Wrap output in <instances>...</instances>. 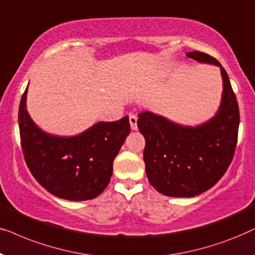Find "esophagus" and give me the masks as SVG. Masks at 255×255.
<instances>
[{"label":"esophagus","instance_id":"esophagus-1","mask_svg":"<svg viewBox=\"0 0 255 255\" xmlns=\"http://www.w3.org/2000/svg\"><path fill=\"white\" fill-rule=\"evenodd\" d=\"M129 124H130V128L133 130L137 129V118L135 115H129Z\"/></svg>","mask_w":255,"mask_h":255}]
</instances>
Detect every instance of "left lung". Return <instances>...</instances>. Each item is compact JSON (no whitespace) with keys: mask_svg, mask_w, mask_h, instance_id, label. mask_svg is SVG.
I'll return each mask as SVG.
<instances>
[{"mask_svg":"<svg viewBox=\"0 0 255 255\" xmlns=\"http://www.w3.org/2000/svg\"><path fill=\"white\" fill-rule=\"evenodd\" d=\"M186 56L222 70L223 99L216 117L196 128L182 127L150 112L138 114L137 120L145 138L148 181L170 197H193L211 189L232 162L238 141V101L226 71L208 53L193 51Z\"/></svg>","mask_w":255,"mask_h":255,"instance_id":"1","label":"left lung"}]
</instances>
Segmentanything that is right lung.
<instances>
[{
    "mask_svg": "<svg viewBox=\"0 0 255 255\" xmlns=\"http://www.w3.org/2000/svg\"><path fill=\"white\" fill-rule=\"evenodd\" d=\"M26 90L18 110L21 145L26 165L36 181L52 195L67 201H87L107 188L113 161L130 133L128 117L99 122L72 137L45 134L25 108Z\"/></svg>",
    "mask_w": 255,
    "mask_h": 255,
    "instance_id": "1",
    "label": "right lung"
}]
</instances>
